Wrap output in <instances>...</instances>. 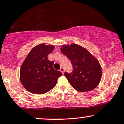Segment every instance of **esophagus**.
Returning <instances> with one entry per match:
<instances>
[{
    "mask_svg": "<svg viewBox=\"0 0 124 124\" xmlns=\"http://www.w3.org/2000/svg\"><path fill=\"white\" fill-rule=\"evenodd\" d=\"M60 70V71H61V73H62V74L64 73V69L63 68H61L60 69V70Z\"/></svg>",
    "mask_w": 124,
    "mask_h": 124,
    "instance_id": "obj_1",
    "label": "esophagus"
}]
</instances>
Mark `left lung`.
Returning a JSON list of instances; mask_svg holds the SVG:
<instances>
[{"mask_svg": "<svg viewBox=\"0 0 124 124\" xmlns=\"http://www.w3.org/2000/svg\"><path fill=\"white\" fill-rule=\"evenodd\" d=\"M61 51L73 65L72 73L64 74L71 86L81 92L95 89L102 77V68L96 58L85 48L76 44L62 46Z\"/></svg>", "mask_w": 124, "mask_h": 124, "instance_id": "obj_1", "label": "left lung"}]
</instances>
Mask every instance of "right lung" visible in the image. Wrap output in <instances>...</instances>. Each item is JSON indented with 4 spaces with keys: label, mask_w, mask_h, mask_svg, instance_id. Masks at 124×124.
<instances>
[{
    "label": "right lung",
    "mask_w": 124,
    "mask_h": 124,
    "mask_svg": "<svg viewBox=\"0 0 124 124\" xmlns=\"http://www.w3.org/2000/svg\"><path fill=\"white\" fill-rule=\"evenodd\" d=\"M53 45L40 44L28 54L20 69V81L26 90L35 94H43L53 89L62 73L53 68L54 62L48 55L54 50Z\"/></svg>",
    "instance_id": "1"
}]
</instances>
